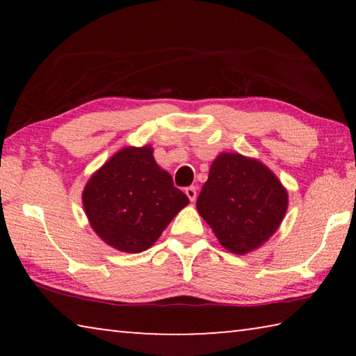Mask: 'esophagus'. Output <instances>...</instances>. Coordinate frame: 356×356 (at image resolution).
<instances>
[{
    "mask_svg": "<svg viewBox=\"0 0 356 356\" xmlns=\"http://www.w3.org/2000/svg\"><path fill=\"white\" fill-rule=\"evenodd\" d=\"M196 186H188V188H185V195L188 196V200L193 202L196 200Z\"/></svg>",
    "mask_w": 356,
    "mask_h": 356,
    "instance_id": "1",
    "label": "esophagus"
}]
</instances>
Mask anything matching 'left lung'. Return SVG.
<instances>
[{
    "label": "left lung",
    "instance_id": "1",
    "mask_svg": "<svg viewBox=\"0 0 356 356\" xmlns=\"http://www.w3.org/2000/svg\"><path fill=\"white\" fill-rule=\"evenodd\" d=\"M287 191L256 159L222 152L197 196V212L234 254L254 251L273 236L287 210Z\"/></svg>",
    "mask_w": 356,
    "mask_h": 356
}]
</instances>
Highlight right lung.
I'll list each match as a JSON object with an SVG mask.
<instances>
[{"instance_id":"add662e5","label":"right lung","mask_w":356,"mask_h":356,"mask_svg":"<svg viewBox=\"0 0 356 356\" xmlns=\"http://www.w3.org/2000/svg\"><path fill=\"white\" fill-rule=\"evenodd\" d=\"M188 202L156 165L150 146L120 149L83 190L89 225L106 245L125 252L150 248Z\"/></svg>"}]
</instances>
